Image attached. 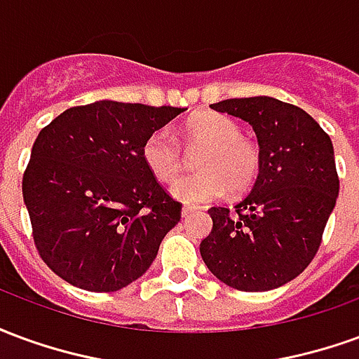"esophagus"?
Masks as SVG:
<instances>
[{
	"label": "esophagus",
	"mask_w": 359,
	"mask_h": 359,
	"mask_svg": "<svg viewBox=\"0 0 359 359\" xmlns=\"http://www.w3.org/2000/svg\"><path fill=\"white\" fill-rule=\"evenodd\" d=\"M198 210H200V208H196V205H184V208H182V217H188V215H192V213Z\"/></svg>",
	"instance_id": "1"
}]
</instances>
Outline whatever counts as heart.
Instances as JSON below:
<instances>
[{
	"mask_svg": "<svg viewBox=\"0 0 359 359\" xmlns=\"http://www.w3.org/2000/svg\"><path fill=\"white\" fill-rule=\"evenodd\" d=\"M188 144H203L198 159L202 169L171 184V196L182 203H202L217 200L231 188L242 192L254 184L259 172V148L241 136V126L221 113L205 111L187 123ZM142 157L156 179L169 182L182 169V151L169 128H157L142 144Z\"/></svg>",
	"mask_w": 359,
	"mask_h": 359,
	"instance_id": "heart-1",
	"label": "heart"
}]
</instances>
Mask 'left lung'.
<instances>
[{
    "mask_svg": "<svg viewBox=\"0 0 359 359\" xmlns=\"http://www.w3.org/2000/svg\"><path fill=\"white\" fill-rule=\"evenodd\" d=\"M211 109L246 121L259 144V172L241 203L211 208L213 229L200 244L215 277L244 292L290 283L316 257L339 198L329 134L292 103L269 95L234 97Z\"/></svg>",
    "mask_w": 359,
    "mask_h": 359,
    "instance_id": "left-lung-1",
    "label": "left lung"
}]
</instances>
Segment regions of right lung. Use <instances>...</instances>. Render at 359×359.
I'll list each match as a JSON object with an SVG mask.
<instances>
[{"label": "right lung", "instance_id": "add662e5", "mask_svg": "<svg viewBox=\"0 0 359 359\" xmlns=\"http://www.w3.org/2000/svg\"><path fill=\"white\" fill-rule=\"evenodd\" d=\"M182 111L102 100L40 130L22 198L38 254L55 275L115 292L149 269L182 205L146 167L142 144Z\"/></svg>", "mask_w": 359, "mask_h": 359}]
</instances>
